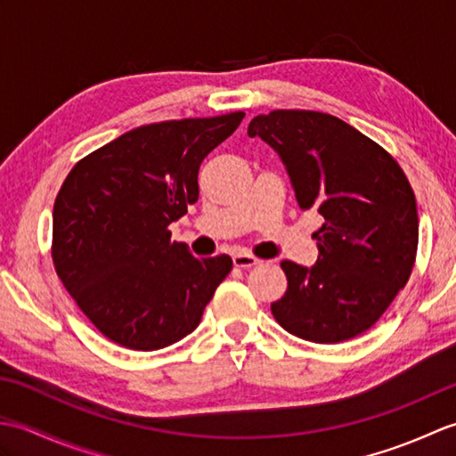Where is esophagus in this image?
I'll return each instance as SVG.
<instances>
[{"mask_svg":"<svg viewBox=\"0 0 456 456\" xmlns=\"http://www.w3.org/2000/svg\"><path fill=\"white\" fill-rule=\"evenodd\" d=\"M258 263H260V260L256 256H253V255H248V253H237V255H233V265L237 268H250V266H255Z\"/></svg>","mask_w":456,"mask_h":456,"instance_id":"34e87169","label":"esophagus"}]
</instances>
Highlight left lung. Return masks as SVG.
<instances>
[{
    "instance_id": "8db88e82",
    "label": "left lung",
    "mask_w": 456,
    "mask_h": 456,
    "mask_svg": "<svg viewBox=\"0 0 456 456\" xmlns=\"http://www.w3.org/2000/svg\"><path fill=\"white\" fill-rule=\"evenodd\" d=\"M273 147L297 206L323 217L312 268L282 260L286 294L273 315L312 343L348 341L370 329L408 284L418 253L415 193L380 144L329 113L276 110L248 123Z\"/></svg>"
}]
</instances>
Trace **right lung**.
<instances>
[{
    "mask_svg": "<svg viewBox=\"0 0 456 456\" xmlns=\"http://www.w3.org/2000/svg\"><path fill=\"white\" fill-rule=\"evenodd\" d=\"M245 113L142 125L94 151L54 200L53 263L68 294L110 341L157 351L191 333L233 268L196 258L168 225L198 201L201 160Z\"/></svg>",
    "mask_w": 456,
    "mask_h": 456,
    "instance_id": "right-lung-1",
    "label": "right lung"
}]
</instances>
